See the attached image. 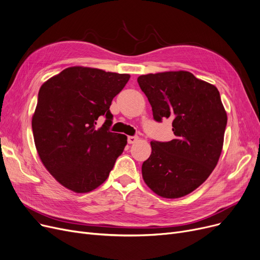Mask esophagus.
<instances>
[{"mask_svg": "<svg viewBox=\"0 0 260 260\" xmlns=\"http://www.w3.org/2000/svg\"><path fill=\"white\" fill-rule=\"evenodd\" d=\"M138 137H136V136H128L127 137V142L129 143V144H133V143H135L136 141H138Z\"/></svg>", "mask_w": 260, "mask_h": 260, "instance_id": "1", "label": "esophagus"}]
</instances>
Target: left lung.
Returning <instances> with one entry per match:
<instances>
[{"label": "left lung", "instance_id": "obj_1", "mask_svg": "<svg viewBox=\"0 0 260 260\" xmlns=\"http://www.w3.org/2000/svg\"><path fill=\"white\" fill-rule=\"evenodd\" d=\"M141 90L154 119H173L175 139L151 141L142 165L146 185L163 198H180L206 181L219 160L228 122L218 89L188 72L142 75Z\"/></svg>", "mask_w": 260, "mask_h": 260}]
</instances>
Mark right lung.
I'll use <instances>...</instances> for the list:
<instances>
[{
	"mask_svg": "<svg viewBox=\"0 0 260 260\" xmlns=\"http://www.w3.org/2000/svg\"><path fill=\"white\" fill-rule=\"evenodd\" d=\"M129 78L74 66L47 80L39 90L31 121L36 148L53 178L75 193L101 185L123 153L127 137L109 131V106ZM100 115L107 120L98 128Z\"/></svg>",
	"mask_w": 260,
	"mask_h": 260,
	"instance_id": "obj_1",
	"label": "right lung"
}]
</instances>
